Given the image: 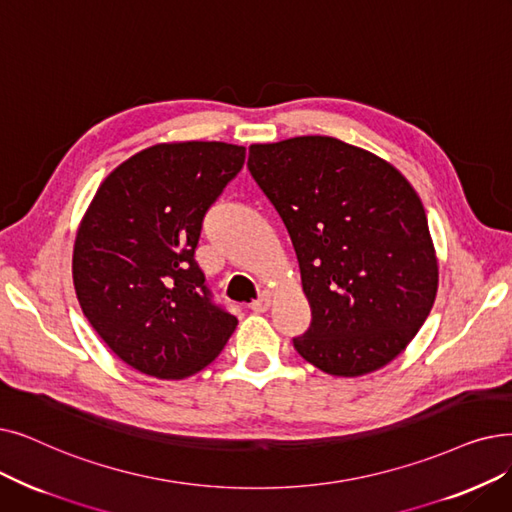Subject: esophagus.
<instances>
[{"label": "esophagus", "mask_w": 512, "mask_h": 512, "mask_svg": "<svg viewBox=\"0 0 512 512\" xmlns=\"http://www.w3.org/2000/svg\"><path fill=\"white\" fill-rule=\"evenodd\" d=\"M270 305H272V295H270L268 291H263V293L259 295V299H255V301L251 303V309L257 311V314H263V311L270 309Z\"/></svg>", "instance_id": "obj_1"}]
</instances>
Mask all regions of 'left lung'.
I'll return each mask as SVG.
<instances>
[{
  "instance_id": "1",
  "label": "left lung",
  "mask_w": 512,
  "mask_h": 512,
  "mask_svg": "<svg viewBox=\"0 0 512 512\" xmlns=\"http://www.w3.org/2000/svg\"><path fill=\"white\" fill-rule=\"evenodd\" d=\"M249 171L293 240L311 324L301 358L335 376L379 370L425 324L437 259L406 177L328 136L249 148Z\"/></svg>"
}]
</instances>
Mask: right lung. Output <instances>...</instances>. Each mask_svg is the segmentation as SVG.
<instances>
[{"instance_id": "1", "label": "right lung", "mask_w": 512, "mask_h": 512, "mask_svg": "<svg viewBox=\"0 0 512 512\" xmlns=\"http://www.w3.org/2000/svg\"><path fill=\"white\" fill-rule=\"evenodd\" d=\"M244 154L224 142L157 144L98 188L77 232L73 282L85 318L131 368L186 379L234 332L238 320L213 301L194 251Z\"/></svg>"}]
</instances>
